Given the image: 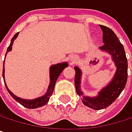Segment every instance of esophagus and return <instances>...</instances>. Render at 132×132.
I'll use <instances>...</instances> for the list:
<instances>
[{
	"instance_id": "34e87169",
	"label": "esophagus",
	"mask_w": 132,
	"mask_h": 132,
	"mask_svg": "<svg viewBox=\"0 0 132 132\" xmlns=\"http://www.w3.org/2000/svg\"><path fill=\"white\" fill-rule=\"evenodd\" d=\"M76 57L75 56H72L70 57V62H71V63L73 64V63H76Z\"/></svg>"
}]
</instances>
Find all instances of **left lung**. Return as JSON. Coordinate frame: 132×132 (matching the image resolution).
<instances>
[{
    "mask_svg": "<svg viewBox=\"0 0 132 132\" xmlns=\"http://www.w3.org/2000/svg\"><path fill=\"white\" fill-rule=\"evenodd\" d=\"M99 27L102 30V42L104 44L98 49L111 55L112 60L116 67L113 78L107 86L98 92L96 96H86L84 95L80 86L82 70L79 66L74 67L76 70L75 85L76 92L79 96H82V102L86 106L95 110L104 109L114 102L125 89L128 79V60L123 45L110 28L103 25H99Z\"/></svg>",
    "mask_w": 132,
    "mask_h": 132,
    "instance_id": "8db88e82",
    "label": "left lung"
}]
</instances>
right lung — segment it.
<instances>
[{
  "label": "right lung",
  "mask_w": 132,
  "mask_h": 132,
  "mask_svg": "<svg viewBox=\"0 0 132 132\" xmlns=\"http://www.w3.org/2000/svg\"><path fill=\"white\" fill-rule=\"evenodd\" d=\"M18 34L19 33H16L13 37L11 39V43H10V46L7 47V53H6V55H5V57L7 56V53L10 51L12 50V46H13V41L16 39V37H18ZM4 63H5V60L4 61V64H3V78H4V84H5V86L7 88V90L8 91V92L10 93V95L12 96L13 99H15L17 102H19L20 105H22L23 106H24L25 108H27V109H37V108H40L41 106H43L45 105L50 100V97L51 96V95L53 94V89L55 88V85H56V82L58 79V77L60 76V75L61 74V72L63 71V69L68 66V63L66 62H63V63H57V64H55V65H52L50 68V84H49V86H48V89L46 90V92L40 96L38 97L37 98H34V99H25V98H20L16 95H15L13 92H11V90L8 89L6 82H5V76H4V72H5V69H4Z\"/></svg>",
  "instance_id": "add662e5"
}]
</instances>
